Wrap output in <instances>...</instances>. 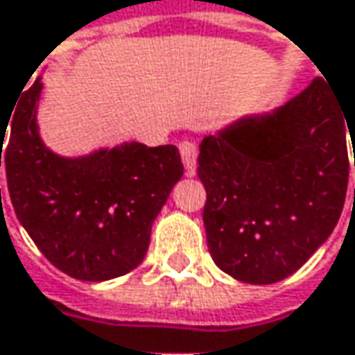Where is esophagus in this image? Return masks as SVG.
<instances>
[{
	"label": "esophagus",
	"instance_id": "34e87169",
	"mask_svg": "<svg viewBox=\"0 0 355 355\" xmlns=\"http://www.w3.org/2000/svg\"><path fill=\"white\" fill-rule=\"evenodd\" d=\"M178 150H180V158H182V164H184L187 173L193 175L195 166H197V154H199L197 144L191 142V140H182V142H178Z\"/></svg>",
	"mask_w": 355,
	"mask_h": 355
}]
</instances>
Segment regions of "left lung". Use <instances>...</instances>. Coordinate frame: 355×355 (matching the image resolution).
I'll return each instance as SVG.
<instances>
[{"mask_svg":"<svg viewBox=\"0 0 355 355\" xmlns=\"http://www.w3.org/2000/svg\"><path fill=\"white\" fill-rule=\"evenodd\" d=\"M323 76L272 113L243 117L201 142L209 254L242 282L272 284L297 272L338 225L355 105H343Z\"/></svg>","mask_w":355,"mask_h":355,"instance_id":"8db88e82","label":"left lung"}]
</instances>
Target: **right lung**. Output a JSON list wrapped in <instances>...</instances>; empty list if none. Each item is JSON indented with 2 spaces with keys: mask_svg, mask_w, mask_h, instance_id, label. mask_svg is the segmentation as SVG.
I'll list each match as a JSON object with an SVG mask.
<instances>
[{
  "mask_svg": "<svg viewBox=\"0 0 355 355\" xmlns=\"http://www.w3.org/2000/svg\"><path fill=\"white\" fill-rule=\"evenodd\" d=\"M40 77L0 125L8 191L19 223L50 264L77 280H110L146 256L152 221L182 177L177 146L138 142L62 158L42 144L36 125ZM1 199V189H0Z\"/></svg>",
  "mask_w": 355,
  "mask_h": 355,
  "instance_id": "1",
  "label": "right lung"
}]
</instances>
